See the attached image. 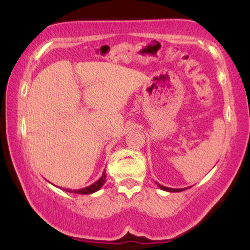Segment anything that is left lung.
I'll use <instances>...</instances> for the list:
<instances>
[{
  "label": "left lung",
  "mask_w": 250,
  "mask_h": 250,
  "mask_svg": "<svg viewBox=\"0 0 250 250\" xmlns=\"http://www.w3.org/2000/svg\"><path fill=\"white\" fill-rule=\"evenodd\" d=\"M157 186H158L162 190H164V191H168V192H181V191L186 190V189H172V188H167V187L160 186L159 183H157Z\"/></svg>",
  "instance_id": "obj_1"
}]
</instances>
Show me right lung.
I'll return each mask as SVG.
<instances>
[{
	"label": "right lung",
	"mask_w": 250,
	"mask_h": 250,
	"mask_svg": "<svg viewBox=\"0 0 250 250\" xmlns=\"http://www.w3.org/2000/svg\"><path fill=\"white\" fill-rule=\"evenodd\" d=\"M105 182V170L102 174V176L99 179L97 182H94L93 184H91V186H88L86 188H84V189H80V190H71V189H63L64 191H67V192H70V193H78V194H90V193H93L95 191L100 190L101 187L104 186Z\"/></svg>",
	"instance_id": "add662e5"
}]
</instances>
